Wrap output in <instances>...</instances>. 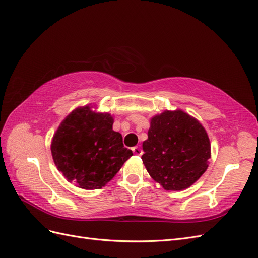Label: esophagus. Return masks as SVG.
<instances>
[{"label": "esophagus", "instance_id": "1", "mask_svg": "<svg viewBox=\"0 0 258 258\" xmlns=\"http://www.w3.org/2000/svg\"><path fill=\"white\" fill-rule=\"evenodd\" d=\"M132 152H134V154H135V155H138V156H141V155L143 154V151H142L141 148H140L139 146L132 147Z\"/></svg>", "mask_w": 258, "mask_h": 258}]
</instances>
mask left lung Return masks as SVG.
Instances as JSON below:
<instances>
[{
	"label": "left lung",
	"instance_id": "1",
	"mask_svg": "<svg viewBox=\"0 0 258 258\" xmlns=\"http://www.w3.org/2000/svg\"><path fill=\"white\" fill-rule=\"evenodd\" d=\"M142 160L166 190L188 188L208 169L211 144L206 129L187 113L165 111L151 119Z\"/></svg>",
	"mask_w": 258,
	"mask_h": 258
}]
</instances>
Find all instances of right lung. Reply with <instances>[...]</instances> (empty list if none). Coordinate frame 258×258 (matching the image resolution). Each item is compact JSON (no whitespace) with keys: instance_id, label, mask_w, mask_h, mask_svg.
Masks as SVG:
<instances>
[{"instance_id":"1","label":"right lung","mask_w":258,"mask_h":258,"mask_svg":"<svg viewBox=\"0 0 258 258\" xmlns=\"http://www.w3.org/2000/svg\"><path fill=\"white\" fill-rule=\"evenodd\" d=\"M108 113L77 107L60 123L51 142L54 165L69 182L83 189L102 188L118 172L132 152L113 130Z\"/></svg>"}]
</instances>
